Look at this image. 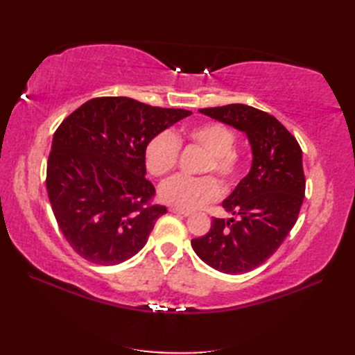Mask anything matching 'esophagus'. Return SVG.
<instances>
[{"instance_id": "1", "label": "esophagus", "mask_w": 355, "mask_h": 355, "mask_svg": "<svg viewBox=\"0 0 355 355\" xmlns=\"http://www.w3.org/2000/svg\"><path fill=\"white\" fill-rule=\"evenodd\" d=\"M169 212L175 214V215H180V216H189L191 212H187V210H182V209H175V207H171Z\"/></svg>"}]
</instances>
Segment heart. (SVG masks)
Here are the masks:
<instances>
[{"label":"heart","instance_id":"1","mask_svg":"<svg viewBox=\"0 0 355 355\" xmlns=\"http://www.w3.org/2000/svg\"><path fill=\"white\" fill-rule=\"evenodd\" d=\"M187 139L207 153L202 173H215L224 184L235 182L241 171V155L236 153V134L223 123L209 122L191 128ZM180 141L171 131L158 132L150 139L145 150L148 171L155 177H163L177 166ZM220 184L214 177L189 178L177 175L164 182L158 189V197L164 205L182 210H193L220 197Z\"/></svg>","mask_w":355,"mask_h":355}]
</instances>
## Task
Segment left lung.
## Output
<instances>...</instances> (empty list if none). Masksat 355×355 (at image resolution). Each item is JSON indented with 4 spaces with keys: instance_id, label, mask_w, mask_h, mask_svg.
Instances as JSON below:
<instances>
[{
    "instance_id": "left-lung-1",
    "label": "left lung",
    "mask_w": 355,
    "mask_h": 355,
    "mask_svg": "<svg viewBox=\"0 0 355 355\" xmlns=\"http://www.w3.org/2000/svg\"><path fill=\"white\" fill-rule=\"evenodd\" d=\"M200 112L244 132L253 160L250 172L223 201L235 218H214L206 235L191 244L201 261L221 273H247L277 250L297 221L305 197L302 149L276 117L248 105Z\"/></svg>"
}]
</instances>
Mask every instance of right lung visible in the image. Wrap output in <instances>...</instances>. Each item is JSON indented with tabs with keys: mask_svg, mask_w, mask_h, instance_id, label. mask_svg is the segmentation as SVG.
Wrapping results in <instances>:
<instances>
[{
	"mask_svg": "<svg viewBox=\"0 0 355 355\" xmlns=\"http://www.w3.org/2000/svg\"><path fill=\"white\" fill-rule=\"evenodd\" d=\"M191 111L158 108L130 97H96L53 135L47 193L62 235L82 258L116 266L148 243L166 207L150 205L145 178L150 139Z\"/></svg>",
	"mask_w": 355,
	"mask_h": 355,
	"instance_id": "1",
	"label": "right lung"
}]
</instances>
